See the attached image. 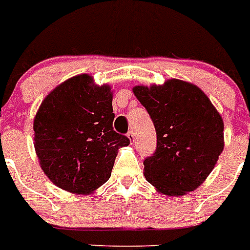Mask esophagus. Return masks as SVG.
I'll list each match as a JSON object with an SVG mask.
<instances>
[{"label":"esophagus","instance_id":"34e87169","mask_svg":"<svg viewBox=\"0 0 250 250\" xmlns=\"http://www.w3.org/2000/svg\"><path fill=\"white\" fill-rule=\"evenodd\" d=\"M127 137H128V140H129V142H131V143L134 142V133H133V132H132V131L128 132Z\"/></svg>","mask_w":250,"mask_h":250}]
</instances>
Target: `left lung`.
I'll return each mask as SVG.
<instances>
[{
	"mask_svg": "<svg viewBox=\"0 0 250 250\" xmlns=\"http://www.w3.org/2000/svg\"><path fill=\"white\" fill-rule=\"evenodd\" d=\"M155 125L157 147L145 158V177L160 194L181 196L209 176L224 148V122L205 93L171 79L133 88Z\"/></svg>",
	"mask_w": 250,
	"mask_h": 250,
	"instance_id": "1",
	"label": "left lung"
}]
</instances>
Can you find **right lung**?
<instances>
[{"mask_svg":"<svg viewBox=\"0 0 250 250\" xmlns=\"http://www.w3.org/2000/svg\"><path fill=\"white\" fill-rule=\"evenodd\" d=\"M110 86L88 74L47 94L34 119V146L50 181L73 194H90L109 180L118 148L129 140L113 129Z\"/></svg>","mask_w":250,"mask_h":250,"instance_id":"add662e5","label":"right lung"}]
</instances>
